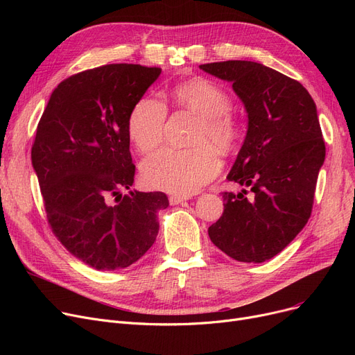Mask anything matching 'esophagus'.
Wrapping results in <instances>:
<instances>
[{
  "label": "esophagus",
  "instance_id": "obj_1",
  "mask_svg": "<svg viewBox=\"0 0 355 355\" xmlns=\"http://www.w3.org/2000/svg\"><path fill=\"white\" fill-rule=\"evenodd\" d=\"M168 200H170L171 206H175V204H180V202L187 200V197H182V196H178V194H171L170 198H168Z\"/></svg>",
  "mask_w": 355,
  "mask_h": 355
}]
</instances>
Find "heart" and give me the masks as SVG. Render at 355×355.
<instances>
[{
	"label": "heart",
	"instance_id": "1",
	"mask_svg": "<svg viewBox=\"0 0 355 355\" xmlns=\"http://www.w3.org/2000/svg\"><path fill=\"white\" fill-rule=\"evenodd\" d=\"M174 101L193 110L201 119L193 148H161L141 165L142 180L153 189L175 194H193L220 171V153H229L239 137V128L230 114V98L225 89L207 79L180 83L173 90ZM166 106L159 98L141 99L130 112L128 132L142 153L151 151L164 135Z\"/></svg>",
	"mask_w": 355,
	"mask_h": 355
}]
</instances>
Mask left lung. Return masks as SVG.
<instances>
[{
  "instance_id": "8db88e82",
  "label": "left lung",
  "mask_w": 355,
  "mask_h": 355,
  "mask_svg": "<svg viewBox=\"0 0 355 355\" xmlns=\"http://www.w3.org/2000/svg\"><path fill=\"white\" fill-rule=\"evenodd\" d=\"M200 69L232 82L246 107L248 134L227 180L253 193H223L225 211L209 236L232 259L262 263L281 253L311 217L325 159L316 106L300 82L256 62Z\"/></svg>"
}]
</instances>
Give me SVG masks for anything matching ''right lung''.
Returning a JSON list of instances; mask_svg holds the SVG:
<instances>
[{
  "label": "right lung",
  "instance_id": "right-lung-1",
  "mask_svg": "<svg viewBox=\"0 0 355 355\" xmlns=\"http://www.w3.org/2000/svg\"><path fill=\"white\" fill-rule=\"evenodd\" d=\"M159 67L106 64L80 71L51 93L31 162L49 225L60 243L98 270L128 268L154 245L161 191H130L135 165L128 121Z\"/></svg>",
  "mask_w": 355,
  "mask_h": 355
}]
</instances>
